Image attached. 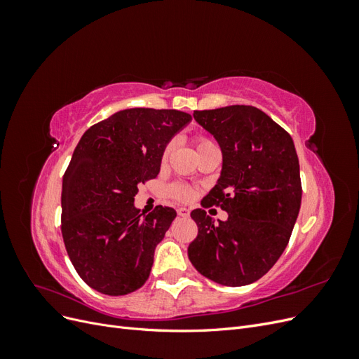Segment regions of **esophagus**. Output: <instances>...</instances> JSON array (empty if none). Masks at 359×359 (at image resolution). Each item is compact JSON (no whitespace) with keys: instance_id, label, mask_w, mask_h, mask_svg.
I'll return each instance as SVG.
<instances>
[{"instance_id":"obj_1","label":"esophagus","mask_w":359,"mask_h":359,"mask_svg":"<svg viewBox=\"0 0 359 359\" xmlns=\"http://www.w3.org/2000/svg\"><path fill=\"white\" fill-rule=\"evenodd\" d=\"M177 212H178L180 217H189L190 215V210H187V208H178Z\"/></svg>"}]
</instances>
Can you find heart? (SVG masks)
<instances>
[{
	"instance_id": "heart-1",
	"label": "heart",
	"mask_w": 359,
	"mask_h": 359,
	"mask_svg": "<svg viewBox=\"0 0 359 359\" xmlns=\"http://www.w3.org/2000/svg\"><path fill=\"white\" fill-rule=\"evenodd\" d=\"M194 144H196L198 153H201V151H203L206 148L215 147L212 140L208 139L206 136H196V139H194ZM172 148H173L172 142H168L165 145V148H163L161 156H160V163H161V165H166V163H168L169 156L172 153ZM169 194H170V198H173V199L178 201V202H189L194 196V190L189 186V184L175 182V184H172V186L169 187Z\"/></svg>"
}]
</instances>
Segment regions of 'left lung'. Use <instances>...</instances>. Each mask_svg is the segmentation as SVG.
I'll use <instances>...</instances> for the list:
<instances>
[{"label":"left lung","mask_w":359,"mask_h":359,"mask_svg":"<svg viewBox=\"0 0 359 359\" xmlns=\"http://www.w3.org/2000/svg\"><path fill=\"white\" fill-rule=\"evenodd\" d=\"M194 119L220 144L219 184L191 211L198 236L189 259L199 273L224 286L259 280L285 252L301 206V177L295 145L283 127L253 106L233 104L194 111ZM230 214L213 224L204 210Z\"/></svg>","instance_id":"obj_1"}]
</instances>
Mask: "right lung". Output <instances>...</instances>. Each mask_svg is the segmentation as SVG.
<instances>
[{
	"instance_id": "obj_1",
	"label": "right lung",
	"mask_w": 359,
	"mask_h": 359,
	"mask_svg": "<svg viewBox=\"0 0 359 359\" xmlns=\"http://www.w3.org/2000/svg\"><path fill=\"white\" fill-rule=\"evenodd\" d=\"M191 119L175 109L133 107L91 126L62 177L61 233L76 273L104 295H127L149 277L156 245L177 212L135 208L139 184L160 172L169 139Z\"/></svg>"
}]
</instances>
